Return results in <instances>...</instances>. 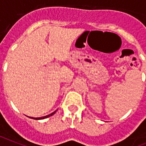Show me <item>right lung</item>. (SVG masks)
<instances>
[{"mask_svg": "<svg viewBox=\"0 0 146 146\" xmlns=\"http://www.w3.org/2000/svg\"><path fill=\"white\" fill-rule=\"evenodd\" d=\"M56 111H56H54V112H52L51 114H50V115H46V116H44V117H31V118H33V119H35V120H40V119H44V118H46V117H48L49 116H51V115H54V113H55Z\"/></svg>", "mask_w": 146, "mask_h": 146, "instance_id": "add662e5", "label": "right lung"}]
</instances>
